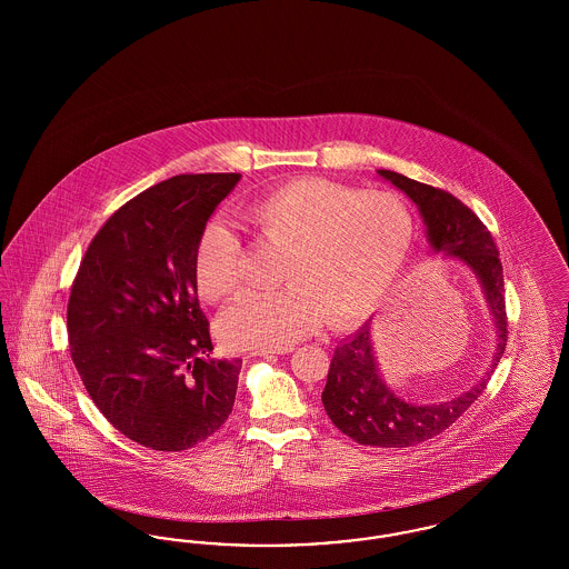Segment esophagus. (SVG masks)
Listing matches in <instances>:
<instances>
[{"label":"esophagus","mask_w":569,"mask_h":569,"mask_svg":"<svg viewBox=\"0 0 569 569\" xmlns=\"http://www.w3.org/2000/svg\"><path fill=\"white\" fill-rule=\"evenodd\" d=\"M295 350L292 346H279V348H262V350H256L253 356H262V358H269L272 353H277V356H283V353H290Z\"/></svg>","instance_id":"34e87169"}]
</instances>
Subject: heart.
<instances>
[{
  "label": "heart",
  "instance_id": "obj_1",
  "mask_svg": "<svg viewBox=\"0 0 569 569\" xmlns=\"http://www.w3.org/2000/svg\"><path fill=\"white\" fill-rule=\"evenodd\" d=\"M256 241L286 253V288L253 295L223 313L221 339L237 350L290 343L328 318L346 328L369 316L390 292L413 243V217L392 191L360 190L302 177L244 204ZM196 283L211 302L241 295L247 247L223 221H209L196 243Z\"/></svg>",
  "mask_w": 569,
  "mask_h": 569
}]
</instances>
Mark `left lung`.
<instances>
[{
	"label": "left lung",
	"mask_w": 569,
	"mask_h": 569,
	"mask_svg": "<svg viewBox=\"0 0 569 569\" xmlns=\"http://www.w3.org/2000/svg\"><path fill=\"white\" fill-rule=\"evenodd\" d=\"M379 174L406 191L420 207L435 251L457 256L478 274L499 335L492 367L480 383L452 401L435 406L406 403L401 397L388 390L379 378L371 350V326H362L348 341L337 346L322 392V403L332 425L360 446L407 448L443 433L485 392L490 373L508 346L503 267L487 226L457 196L407 179L392 170H379Z\"/></svg>",
	"instance_id": "obj_1"
}]
</instances>
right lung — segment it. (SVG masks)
Here are the masks:
<instances>
[{
  "label": "right lung",
  "mask_w": 569,
  "mask_h": 569,
  "mask_svg": "<svg viewBox=\"0 0 569 569\" xmlns=\"http://www.w3.org/2000/svg\"><path fill=\"white\" fill-rule=\"evenodd\" d=\"M239 172L177 174L119 207L91 239L68 298L70 356L96 407L136 443L181 452L234 406L241 358H213L196 243Z\"/></svg>",
  "instance_id": "obj_1"
}]
</instances>
